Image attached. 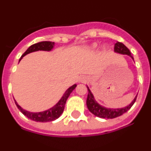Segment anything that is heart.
<instances>
[{"label": "heart", "instance_id": "1", "mask_svg": "<svg viewBox=\"0 0 151 151\" xmlns=\"http://www.w3.org/2000/svg\"><path fill=\"white\" fill-rule=\"evenodd\" d=\"M93 47H96V45H94V46H93Z\"/></svg>", "mask_w": 151, "mask_h": 151}]
</instances>
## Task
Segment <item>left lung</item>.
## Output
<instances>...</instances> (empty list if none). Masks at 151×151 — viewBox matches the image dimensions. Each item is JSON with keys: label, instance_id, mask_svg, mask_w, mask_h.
I'll return each instance as SVG.
<instances>
[{"label": "left lung", "instance_id": "left-lung-1", "mask_svg": "<svg viewBox=\"0 0 151 151\" xmlns=\"http://www.w3.org/2000/svg\"><path fill=\"white\" fill-rule=\"evenodd\" d=\"M114 51L121 54H127V55L130 56V57L133 59L132 56L131 54L130 50L128 49L127 47L125 46V45L122 43H121V42H119L118 41L117 43L115 44ZM87 88L88 90V94L87 101H86L88 108L89 111H90L91 113H93V114L95 115L96 116L100 117V118L113 119L116 118V117L120 116H122L123 113H126V112L132 106V105L134 104V102H135L136 98H137V96H136L135 98L134 99V101L131 103L129 106H125V107L120 108V109H110V108H106L104 107V106H101L99 104H97V101L94 100V96L92 94L90 89L88 88V86Z\"/></svg>", "mask_w": 151, "mask_h": 151}]
</instances>
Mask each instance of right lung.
<instances>
[{
	"label": "right lung",
	"instance_id": "obj_1",
	"mask_svg": "<svg viewBox=\"0 0 151 151\" xmlns=\"http://www.w3.org/2000/svg\"><path fill=\"white\" fill-rule=\"evenodd\" d=\"M54 42H52V41H41V42H38V43L31 45L29 48L27 49V50L22 54L21 58L19 59V61L21 60V59H22L24 56H26V54H29V53H32V52L38 51V50H47V51L51 50V49L54 47ZM76 85H73V86L69 88L66 90V91L64 93L62 98L60 100L59 102L57 103L55 106H53L50 109H49V110H45L44 112H40V113H30V112L23 110L21 106H19V105H18V104H17L16 101L15 104L17 107H18L19 110H20L26 116H27L28 118L32 119V120L41 122H51V121H54L55 119H57V118H59L60 116L62 114L63 112L64 107H65L66 100L69 97V94L72 93V91L76 88Z\"/></svg>",
	"mask_w": 151,
	"mask_h": 151
}]
</instances>
